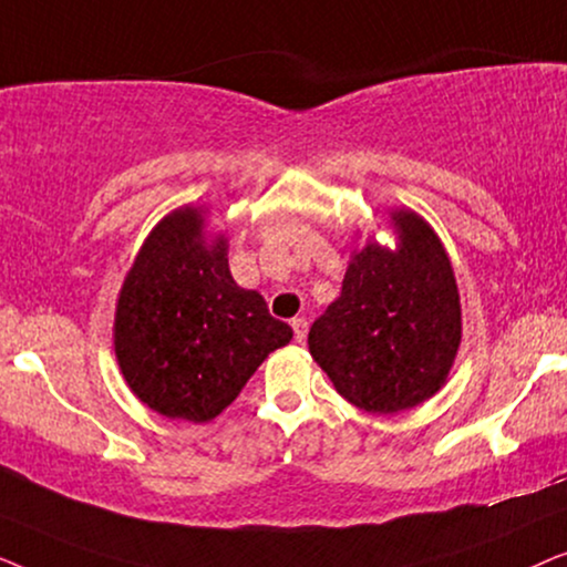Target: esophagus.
<instances>
[{
    "label": "esophagus",
    "instance_id": "esophagus-1",
    "mask_svg": "<svg viewBox=\"0 0 567 567\" xmlns=\"http://www.w3.org/2000/svg\"><path fill=\"white\" fill-rule=\"evenodd\" d=\"M291 328H293V340H297V343H305L307 330H309V322L305 320V317H293Z\"/></svg>",
    "mask_w": 567,
    "mask_h": 567
}]
</instances>
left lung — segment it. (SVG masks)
I'll use <instances>...</instances> for the list:
<instances>
[{"label":"left lung","instance_id":"1","mask_svg":"<svg viewBox=\"0 0 567 567\" xmlns=\"http://www.w3.org/2000/svg\"><path fill=\"white\" fill-rule=\"evenodd\" d=\"M400 247L369 243L343 291L309 328V353L351 405L392 415L429 400L452 369L462 309L452 262L413 212L394 214Z\"/></svg>","mask_w":567,"mask_h":567}]
</instances>
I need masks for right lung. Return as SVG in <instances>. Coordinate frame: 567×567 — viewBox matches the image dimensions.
<instances>
[{"label":"right lung","mask_w":567,"mask_h":567,"mask_svg":"<svg viewBox=\"0 0 567 567\" xmlns=\"http://www.w3.org/2000/svg\"><path fill=\"white\" fill-rule=\"evenodd\" d=\"M258 291L229 274L227 243L206 245L198 208L169 214L128 270L115 309V355L138 400L206 423L291 340Z\"/></svg>","instance_id":"add662e5"}]
</instances>
